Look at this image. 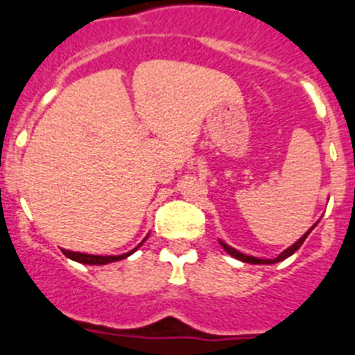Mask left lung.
I'll return each mask as SVG.
<instances>
[{"mask_svg":"<svg viewBox=\"0 0 355 355\" xmlns=\"http://www.w3.org/2000/svg\"><path fill=\"white\" fill-rule=\"evenodd\" d=\"M313 227H315V225H313ZM313 227H311V229H313ZM311 229H309V231H307V233L304 234V236L300 238L299 241H295L293 245L288 247L286 250H283V252L279 254V256H277V258H275V259H259V258H254V256H247V254H241V252H238L236 249H233V247H229L227 243H224V241H220V245L224 247L225 252L231 254L233 258L240 259V261H243V263H252V265H272V263L283 261V259H286L288 256H291V254H293L295 250H299L300 245H302V243H304V240H306V238H307V234L311 233Z\"/></svg>","mask_w":355,"mask_h":355,"instance_id":"left-lung-1","label":"left lung"}]
</instances>
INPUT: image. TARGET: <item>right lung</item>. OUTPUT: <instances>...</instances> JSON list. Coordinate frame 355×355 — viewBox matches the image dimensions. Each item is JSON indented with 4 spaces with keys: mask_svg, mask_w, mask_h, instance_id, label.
Listing matches in <instances>:
<instances>
[{
    "mask_svg": "<svg viewBox=\"0 0 355 355\" xmlns=\"http://www.w3.org/2000/svg\"><path fill=\"white\" fill-rule=\"evenodd\" d=\"M62 252H64L67 258L74 259V261H78V263H85V265H106V263L119 261V259L128 258V256H130V254H133L135 250H131V252H128V254H121V256H92V254L72 252V250H62Z\"/></svg>",
    "mask_w": 355,
    "mask_h": 355,
    "instance_id": "obj_1",
    "label": "right lung"
}]
</instances>
